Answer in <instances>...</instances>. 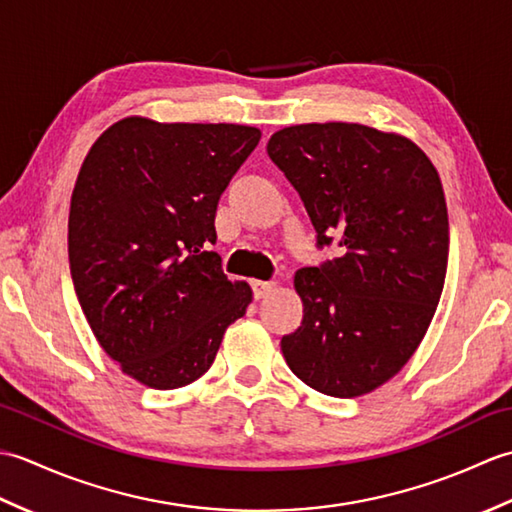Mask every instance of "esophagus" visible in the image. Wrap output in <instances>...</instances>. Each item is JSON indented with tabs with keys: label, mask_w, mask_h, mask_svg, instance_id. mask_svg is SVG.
<instances>
[{
	"label": "esophagus",
	"mask_w": 512,
	"mask_h": 512,
	"mask_svg": "<svg viewBox=\"0 0 512 512\" xmlns=\"http://www.w3.org/2000/svg\"><path fill=\"white\" fill-rule=\"evenodd\" d=\"M275 288H277V284H273V281H259V279L253 281V295H255V299L268 297Z\"/></svg>",
	"instance_id": "obj_1"
}]
</instances>
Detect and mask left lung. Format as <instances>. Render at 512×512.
<instances>
[{
  "label": "left lung",
  "mask_w": 512,
  "mask_h": 512,
  "mask_svg": "<svg viewBox=\"0 0 512 512\" xmlns=\"http://www.w3.org/2000/svg\"><path fill=\"white\" fill-rule=\"evenodd\" d=\"M268 156L301 195L319 248L301 268L299 328L281 339L292 374L334 398L396 376L429 330L449 262L442 182L409 138L358 123H306L270 136Z\"/></svg>",
  "instance_id": "obj_1"
}]
</instances>
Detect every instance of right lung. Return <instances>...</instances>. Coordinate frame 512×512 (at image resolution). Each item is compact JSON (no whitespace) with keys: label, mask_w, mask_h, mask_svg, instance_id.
Instances as JSON below:
<instances>
[{"label":"right lung","mask_w":512,"mask_h":512,"mask_svg":"<svg viewBox=\"0 0 512 512\" xmlns=\"http://www.w3.org/2000/svg\"><path fill=\"white\" fill-rule=\"evenodd\" d=\"M262 138L231 123L107 127L76 178L68 255L96 341L123 374L178 389L209 372L253 290L228 281L213 250L215 211Z\"/></svg>","instance_id":"obj_1"}]
</instances>
